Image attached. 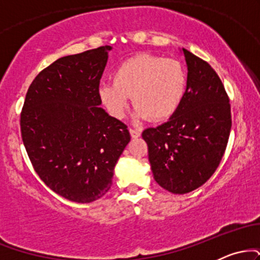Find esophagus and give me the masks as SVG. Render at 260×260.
I'll return each instance as SVG.
<instances>
[{
    "label": "esophagus",
    "instance_id": "obj_1",
    "mask_svg": "<svg viewBox=\"0 0 260 260\" xmlns=\"http://www.w3.org/2000/svg\"><path fill=\"white\" fill-rule=\"evenodd\" d=\"M129 133L132 138H138V137H140V134H142V131L137 129V128H129Z\"/></svg>",
    "mask_w": 260,
    "mask_h": 260
}]
</instances>
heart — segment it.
Returning <instances> with one entry per match:
<instances>
[{"mask_svg":"<svg viewBox=\"0 0 260 260\" xmlns=\"http://www.w3.org/2000/svg\"><path fill=\"white\" fill-rule=\"evenodd\" d=\"M187 89V72L177 59L140 53L115 68L112 84L100 86L101 103L113 117H123L129 96L136 118L164 121L181 106Z\"/></svg>","mask_w":260,"mask_h":260,"instance_id":"1","label":"heart"}]
</instances>
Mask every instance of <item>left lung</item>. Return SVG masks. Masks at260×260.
<instances>
[{
	"label": "left lung",
	"instance_id": "1",
	"mask_svg": "<svg viewBox=\"0 0 260 260\" xmlns=\"http://www.w3.org/2000/svg\"><path fill=\"white\" fill-rule=\"evenodd\" d=\"M182 51L188 74L181 106L168 122L142 133L155 181L175 194L192 192L211 177L228 147L232 123L221 79L208 62Z\"/></svg>",
	"mask_w": 260,
	"mask_h": 260
}]
</instances>
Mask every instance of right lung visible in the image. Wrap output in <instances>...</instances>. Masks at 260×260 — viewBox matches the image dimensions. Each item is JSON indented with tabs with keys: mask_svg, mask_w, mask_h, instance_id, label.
Wrapping results in <instances>:
<instances>
[{
	"mask_svg": "<svg viewBox=\"0 0 260 260\" xmlns=\"http://www.w3.org/2000/svg\"><path fill=\"white\" fill-rule=\"evenodd\" d=\"M112 47L64 56L35 77L20 113L26 153L41 181L71 202L91 203L111 188L131 136L101 109L99 84Z\"/></svg>",
	"mask_w": 260,
	"mask_h": 260,
	"instance_id": "1",
	"label": "right lung"
}]
</instances>
